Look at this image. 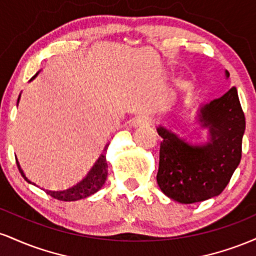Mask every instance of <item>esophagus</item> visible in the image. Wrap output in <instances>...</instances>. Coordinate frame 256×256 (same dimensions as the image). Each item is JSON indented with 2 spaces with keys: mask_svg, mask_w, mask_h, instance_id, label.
<instances>
[{
  "mask_svg": "<svg viewBox=\"0 0 256 256\" xmlns=\"http://www.w3.org/2000/svg\"><path fill=\"white\" fill-rule=\"evenodd\" d=\"M146 120L143 118H138L132 122V126H134V128H140V126H146Z\"/></svg>",
  "mask_w": 256,
  "mask_h": 256,
  "instance_id": "34e87169",
  "label": "esophagus"
}]
</instances>
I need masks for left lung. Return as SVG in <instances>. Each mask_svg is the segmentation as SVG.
Wrapping results in <instances>:
<instances>
[{
    "mask_svg": "<svg viewBox=\"0 0 256 256\" xmlns=\"http://www.w3.org/2000/svg\"><path fill=\"white\" fill-rule=\"evenodd\" d=\"M156 130L162 138L156 176L161 192L180 204L222 192L242 158L246 118L236 88L200 106L195 116L158 122Z\"/></svg>",
    "mask_w": 256,
    "mask_h": 256,
    "instance_id": "obj_1",
    "label": "left lung"
}]
</instances>
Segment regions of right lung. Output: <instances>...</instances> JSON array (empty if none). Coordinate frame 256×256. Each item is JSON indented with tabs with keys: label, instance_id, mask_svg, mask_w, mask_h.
<instances>
[{
	"label": "right lung",
	"instance_id": "right-lung-1",
	"mask_svg": "<svg viewBox=\"0 0 256 256\" xmlns=\"http://www.w3.org/2000/svg\"><path fill=\"white\" fill-rule=\"evenodd\" d=\"M36 76H34V78H36ZM19 100H20V95L19 98H18V102H19ZM108 146H110V143L106 144V146L104 148V152L100 155V158L95 161V164H94L92 167L88 171L86 174H84V177L78 179V180L74 182V183L62 188V189H48V188H42V189L48 194V195H50L52 198L60 200V201H77V200L85 198H88V196H91L92 194L98 192V190L104 186V184L106 183V179H107L108 165H107V161H106V152H107ZM16 165L25 180L28 182L30 184L36 185V183H34V182L30 180V179L26 177L24 171H22V167L19 165V162H18V158H16Z\"/></svg>",
	"mask_w": 256,
	"mask_h": 256
}]
</instances>
